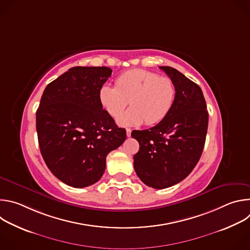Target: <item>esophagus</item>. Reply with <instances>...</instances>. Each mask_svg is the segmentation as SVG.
Segmentation results:
<instances>
[{
	"mask_svg": "<svg viewBox=\"0 0 250 250\" xmlns=\"http://www.w3.org/2000/svg\"><path fill=\"white\" fill-rule=\"evenodd\" d=\"M131 135V129L130 128H126V136L129 137Z\"/></svg>",
	"mask_w": 250,
	"mask_h": 250,
	"instance_id": "obj_1",
	"label": "esophagus"
}]
</instances>
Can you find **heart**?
<instances>
[{
    "mask_svg": "<svg viewBox=\"0 0 250 250\" xmlns=\"http://www.w3.org/2000/svg\"><path fill=\"white\" fill-rule=\"evenodd\" d=\"M175 86L168 77H161L152 71L132 69L120 75L116 87L103 85L99 90L102 108L117 118L127 102L132 108L117 120L122 126H136L146 123L154 125L169 113L175 99Z\"/></svg>",
    "mask_w": 250,
    "mask_h": 250,
    "instance_id": "1",
    "label": "heart"
}]
</instances>
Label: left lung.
<instances>
[{
    "mask_svg": "<svg viewBox=\"0 0 250 250\" xmlns=\"http://www.w3.org/2000/svg\"><path fill=\"white\" fill-rule=\"evenodd\" d=\"M175 86L167 116L155 126L133 130L139 144L133 166L148 187L165 189L181 182L197 165L206 141L208 116L201 88L179 71L160 66Z\"/></svg>",
    "mask_w": 250,
    "mask_h": 250,
    "instance_id": "8db88e82",
    "label": "left lung"
}]
</instances>
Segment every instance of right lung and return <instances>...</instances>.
Wrapping results in <instances>:
<instances>
[{
    "mask_svg": "<svg viewBox=\"0 0 250 250\" xmlns=\"http://www.w3.org/2000/svg\"><path fill=\"white\" fill-rule=\"evenodd\" d=\"M109 67L70 68L49 83L37 111L39 145L44 162L60 181L74 188L98 182L105 157L126 138L125 128L103 110L99 90Z\"/></svg>",
    "mask_w": 250,
    "mask_h": 250,
    "instance_id": "obj_1",
    "label": "right lung"
}]
</instances>
